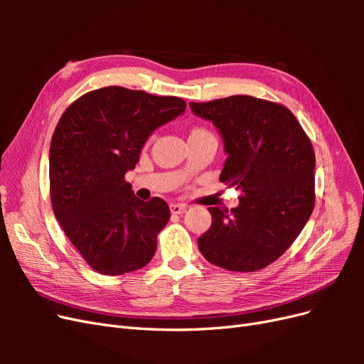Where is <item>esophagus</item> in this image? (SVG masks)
<instances>
[{
  "instance_id": "obj_1",
  "label": "esophagus",
  "mask_w": 364,
  "mask_h": 364,
  "mask_svg": "<svg viewBox=\"0 0 364 364\" xmlns=\"http://www.w3.org/2000/svg\"><path fill=\"white\" fill-rule=\"evenodd\" d=\"M186 205H183V203H171L170 205V211H171V214H183V213H186Z\"/></svg>"
}]
</instances>
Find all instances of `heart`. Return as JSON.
Here are the masks:
<instances>
[{
    "label": "heart",
    "instance_id": "heart-1",
    "mask_svg": "<svg viewBox=\"0 0 364 364\" xmlns=\"http://www.w3.org/2000/svg\"><path fill=\"white\" fill-rule=\"evenodd\" d=\"M196 134H209V132H208V130H205V129L197 127V129H194V130L191 132V135H196Z\"/></svg>",
    "mask_w": 364,
    "mask_h": 364
}]
</instances>
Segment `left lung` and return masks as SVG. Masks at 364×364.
Returning <instances> with one entry per match:
<instances>
[{
  "label": "left lung",
  "mask_w": 364,
  "mask_h": 364,
  "mask_svg": "<svg viewBox=\"0 0 364 364\" xmlns=\"http://www.w3.org/2000/svg\"><path fill=\"white\" fill-rule=\"evenodd\" d=\"M213 121L228 159L220 181L243 191L237 208H208L213 225L199 237L202 255L230 272H257L277 261L314 208L316 156L287 107L250 95L190 103Z\"/></svg>",
  "instance_id": "8db88e82"
}]
</instances>
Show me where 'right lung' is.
Returning <instances> with one entry per match:
<instances>
[{
  "label": "right lung",
  "instance_id": "right-lung-1",
  "mask_svg": "<svg viewBox=\"0 0 364 364\" xmlns=\"http://www.w3.org/2000/svg\"><path fill=\"white\" fill-rule=\"evenodd\" d=\"M185 109L179 97L107 86L77 98L60 117L50 146L53 211L95 272L118 277L155 255L170 208L159 197L139 200L124 174L153 132Z\"/></svg>",
  "mask_w": 364,
  "mask_h": 364
}]
</instances>
